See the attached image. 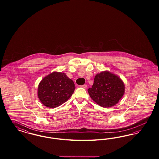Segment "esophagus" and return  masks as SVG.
Instances as JSON below:
<instances>
[{
  "label": "esophagus",
  "instance_id": "1",
  "mask_svg": "<svg viewBox=\"0 0 159 159\" xmlns=\"http://www.w3.org/2000/svg\"><path fill=\"white\" fill-rule=\"evenodd\" d=\"M80 87L84 88V89H86V88H87V84H83V85H82Z\"/></svg>",
  "mask_w": 159,
  "mask_h": 159
}]
</instances>
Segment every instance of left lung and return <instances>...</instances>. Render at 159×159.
<instances>
[{
	"label": "left lung",
	"mask_w": 159,
	"mask_h": 159,
	"mask_svg": "<svg viewBox=\"0 0 159 159\" xmlns=\"http://www.w3.org/2000/svg\"><path fill=\"white\" fill-rule=\"evenodd\" d=\"M90 98L99 106L110 107L117 104L125 93V85L120 79L109 71H103L94 77V83L88 89Z\"/></svg>",
	"instance_id": "1"
}]
</instances>
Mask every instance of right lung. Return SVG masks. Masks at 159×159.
<instances>
[{"label":"right lung","mask_w":159,"mask_h":159,"mask_svg":"<svg viewBox=\"0 0 159 159\" xmlns=\"http://www.w3.org/2000/svg\"><path fill=\"white\" fill-rule=\"evenodd\" d=\"M75 90L73 81L63 73L53 72L45 77L38 86L39 99L50 108H55L66 102Z\"/></svg>","instance_id":"1"}]
</instances>
